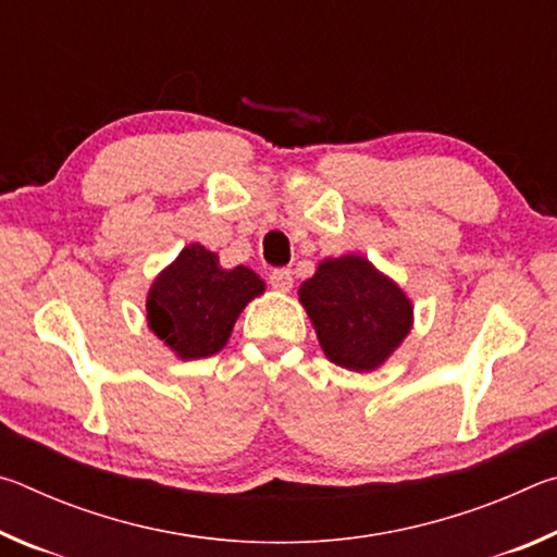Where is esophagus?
Listing matches in <instances>:
<instances>
[{
	"label": "esophagus",
	"instance_id": "obj_1",
	"mask_svg": "<svg viewBox=\"0 0 557 557\" xmlns=\"http://www.w3.org/2000/svg\"><path fill=\"white\" fill-rule=\"evenodd\" d=\"M292 282H295V277H292V272H289L287 268L272 270V275H270V285H272V289H277V292H289V289H292Z\"/></svg>",
	"mask_w": 557,
	"mask_h": 557
}]
</instances>
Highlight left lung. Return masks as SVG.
<instances>
[{
    "label": "left lung",
    "mask_w": 557,
    "mask_h": 557,
    "mask_svg": "<svg viewBox=\"0 0 557 557\" xmlns=\"http://www.w3.org/2000/svg\"><path fill=\"white\" fill-rule=\"evenodd\" d=\"M297 295L324 356L346 371L381 369L412 329L410 297L356 252L319 262Z\"/></svg>",
    "instance_id": "1"
}]
</instances>
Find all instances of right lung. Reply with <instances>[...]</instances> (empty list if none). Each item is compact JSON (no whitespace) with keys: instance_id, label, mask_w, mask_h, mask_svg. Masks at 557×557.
Listing matches in <instances>:
<instances>
[{"instance_id":"add662e5","label":"right lung","mask_w":557,"mask_h":557,"mask_svg":"<svg viewBox=\"0 0 557 557\" xmlns=\"http://www.w3.org/2000/svg\"><path fill=\"white\" fill-rule=\"evenodd\" d=\"M265 292L250 268H223L215 252L191 243L147 292V326L182 361L219 354L248 301Z\"/></svg>"}]
</instances>
